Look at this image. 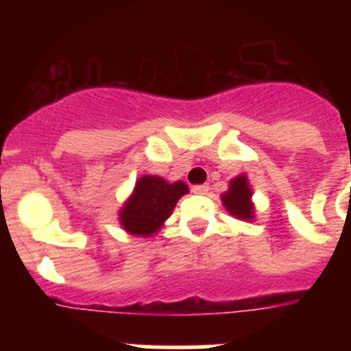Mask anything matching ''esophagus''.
Returning a JSON list of instances; mask_svg holds the SVG:
<instances>
[{
	"label": "esophagus",
	"instance_id": "obj_1",
	"mask_svg": "<svg viewBox=\"0 0 351 351\" xmlns=\"http://www.w3.org/2000/svg\"><path fill=\"white\" fill-rule=\"evenodd\" d=\"M191 190L197 195H207L209 193V184H195Z\"/></svg>",
	"mask_w": 351,
	"mask_h": 351
}]
</instances>
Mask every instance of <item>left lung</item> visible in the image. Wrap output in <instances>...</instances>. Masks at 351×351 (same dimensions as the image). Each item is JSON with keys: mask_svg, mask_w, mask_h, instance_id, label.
I'll return each mask as SVG.
<instances>
[{"mask_svg": "<svg viewBox=\"0 0 351 351\" xmlns=\"http://www.w3.org/2000/svg\"><path fill=\"white\" fill-rule=\"evenodd\" d=\"M223 204L235 218H253V204H251V190L247 186L246 176H239L230 182V190L221 197Z\"/></svg>", "mask_w": 351, "mask_h": 351, "instance_id": "left-lung-1", "label": "left lung"}]
</instances>
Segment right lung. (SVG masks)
<instances>
[{
    "instance_id": "obj_1",
    "label": "right lung",
    "mask_w": 351,
    "mask_h": 351,
    "mask_svg": "<svg viewBox=\"0 0 351 351\" xmlns=\"http://www.w3.org/2000/svg\"><path fill=\"white\" fill-rule=\"evenodd\" d=\"M184 193H188L184 182L170 184L156 176H144L135 184L132 198L121 209V225L133 235H153Z\"/></svg>"
}]
</instances>
